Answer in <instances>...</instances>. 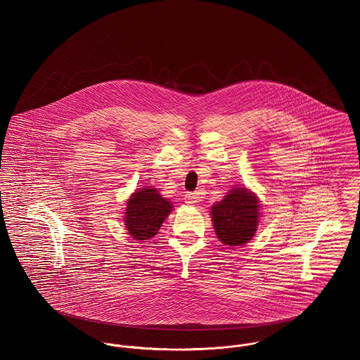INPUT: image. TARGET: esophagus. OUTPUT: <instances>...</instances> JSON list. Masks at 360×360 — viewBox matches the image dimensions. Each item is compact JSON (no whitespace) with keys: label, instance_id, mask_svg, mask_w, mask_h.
Returning a JSON list of instances; mask_svg holds the SVG:
<instances>
[{"label":"esophagus","instance_id":"obj_1","mask_svg":"<svg viewBox=\"0 0 360 360\" xmlns=\"http://www.w3.org/2000/svg\"><path fill=\"white\" fill-rule=\"evenodd\" d=\"M200 197L197 193H186L185 194V202L189 205H195L198 202Z\"/></svg>","mask_w":360,"mask_h":360}]
</instances>
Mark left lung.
Returning <instances> with one entry per match:
<instances>
[{
    "mask_svg": "<svg viewBox=\"0 0 360 360\" xmlns=\"http://www.w3.org/2000/svg\"><path fill=\"white\" fill-rule=\"evenodd\" d=\"M211 215L221 243L230 247H241L256 233L259 201L245 188H236L211 208Z\"/></svg>",
    "mask_w": 360,
    "mask_h": 360,
    "instance_id": "left-lung-1",
    "label": "left lung"
}]
</instances>
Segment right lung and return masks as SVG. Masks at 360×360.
Masks as SVG:
<instances>
[{
    "label": "right lung",
    "instance_id": "1",
    "mask_svg": "<svg viewBox=\"0 0 360 360\" xmlns=\"http://www.w3.org/2000/svg\"><path fill=\"white\" fill-rule=\"evenodd\" d=\"M171 208V202L158 193V189H141L127 201L126 229L136 240H149L158 234Z\"/></svg>",
    "mask_w": 360,
    "mask_h": 360
}]
</instances>
